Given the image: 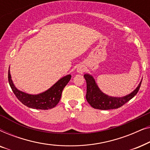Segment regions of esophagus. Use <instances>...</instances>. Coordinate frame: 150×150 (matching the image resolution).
<instances>
[{"mask_svg":"<svg viewBox=\"0 0 150 150\" xmlns=\"http://www.w3.org/2000/svg\"><path fill=\"white\" fill-rule=\"evenodd\" d=\"M77 71L79 73L83 74L84 71H85V67H84L83 65H80V66L78 67L77 68Z\"/></svg>","mask_w":150,"mask_h":150,"instance_id":"1","label":"esophagus"}]
</instances>
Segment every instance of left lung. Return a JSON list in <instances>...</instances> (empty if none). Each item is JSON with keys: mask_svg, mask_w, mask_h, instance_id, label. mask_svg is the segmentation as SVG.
I'll return each mask as SVG.
<instances>
[{"mask_svg": "<svg viewBox=\"0 0 150 150\" xmlns=\"http://www.w3.org/2000/svg\"><path fill=\"white\" fill-rule=\"evenodd\" d=\"M84 78L87 83V94L86 99L92 107L96 109L109 110L118 108L130 100L138 93L141 82L134 91L128 96L122 98L110 97L102 93L96 85L93 78L89 74H85Z\"/></svg>", "mask_w": 150, "mask_h": 150, "instance_id": "8db88e82", "label": "left lung"}]
</instances>
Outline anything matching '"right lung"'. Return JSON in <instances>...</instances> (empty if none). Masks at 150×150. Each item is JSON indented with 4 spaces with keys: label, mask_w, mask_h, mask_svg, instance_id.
Returning a JSON list of instances; mask_svg holds the SVG:
<instances>
[{
    "label": "right lung",
    "mask_w": 150,
    "mask_h": 150,
    "mask_svg": "<svg viewBox=\"0 0 150 150\" xmlns=\"http://www.w3.org/2000/svg\"><path fill=\"white\" fill-rule=\"evenodd\" d=\"M71 75H67L59 80L52 87L38 95H30L17 89L11 79L9 69L8 71V81L16 98L24 105L35 109L48 110L55 107L60 101L63 89L71 79Z\"/></svg>",
    "instance_id": "1"
}]
</instances>
